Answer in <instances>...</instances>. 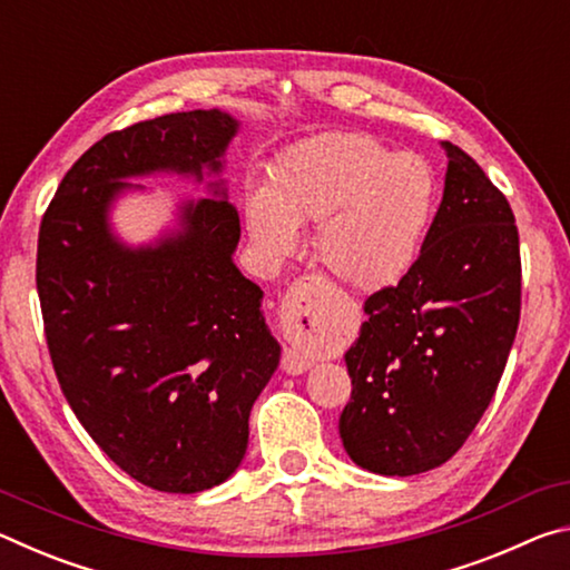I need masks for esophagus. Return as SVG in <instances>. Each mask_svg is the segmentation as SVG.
Wrapping results in <instances>:
<instances>
[{"instance_id":"obj_1","label":"esophagus","mask_w":570,"mask_h":570,"mask_svg":"<svg viewBox=\"0 0 570 570\" xmlns=\"http://www.w3.org/2000/svg\"><path fill=\"white\" fill-rule=\"evenodd\" d=\"M282 322L288 334V346L282 356L286 374H302L314 364L316 336L324 330L322 282L316 276H302L288 286L282 304Z\"/></svg>"}]
</instances>
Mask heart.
I'll return each mask as SVG.
<instances>
[{"instance_id": "b5f03b06", "label": "heart", "mask_w": 570, "mask_h": 570, "mask_svg": "<svg viewBox=\"0 0 570 570\" xmlns=\"http://www.w3.org/2000/svg\"><path fill=\"white\" fill-rule=\"evenodd\" d=\"M435 206V176L412 153H392L366 132H322L296 142L246 196V226L262 256L298 246L296 226H316V254L356 288H382L410 272Z\"/></svg>"}]
</instances>
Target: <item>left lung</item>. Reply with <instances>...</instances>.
Returning a JSON list of instances; mask_svg holds the SVG:
<instances>
[{
  "mask_svg": "<svg viewBox=\"0 0 570 570\" xmlns=\"http://www.w3.org/2000/svg\"><path fill=\"white\" fill-rule=\"evenodd\" d=\"M445 193L417 262L364 302L344 354L346 455L377 475H417L465 445L503 377L520 322V244L503 190L452 142Z\"/></svg>",
  "mask_w": 570,
  "mask_h": 570,
  "instance_id": "8db88e82",
  "label": "left lung"
}]
</instances>
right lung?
<instances>
[{
    "label": "right lung",
    "mask_w": 570,
    "mask_h": 570,
    "mask_svg": "<svg viewBox=\"0 0 570 570\" xmlns=\"http://www.w3.org/2000/svg\"><path fill=\"white\" fill-rule=\"evenodd\" d=\"M236 120L170 112L108 132L65 173L37 240L47 350L77 420L115 465L160 493L224 482L246 455L248 414L278 366L264 292L230 254L234 204L183 206V234L125 248L110 200L153 170H220Z\"/></svg>",
    "instance_id": "obj_1"
}]
</instances>
